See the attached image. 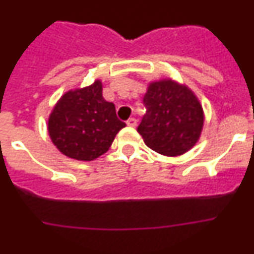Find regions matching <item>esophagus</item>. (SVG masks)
<instances>
[{
	"instance_id": "esophagus-1",
	"label": "esophagus",
	"mask_w": 254,
	"mask_h": 254,
	"mask_svg": "<svg viewBox=\"0 0 254 254\" xmlns=\"http://www.w3.org/2000/svg\"><path fill=\"white\" fill-rule=\"evenodd\" d=\"M126 123H127V126H129V127H134V126L137 125V120H136V118H129Z\"/></svg>"
}]
</instances>
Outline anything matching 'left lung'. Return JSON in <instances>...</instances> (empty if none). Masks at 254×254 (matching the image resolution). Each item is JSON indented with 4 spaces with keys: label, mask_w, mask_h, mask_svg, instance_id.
<instances>
[{
    "label": "left lung",
    "mask_w": 254,
    "mask_h": 254,
    "mask_svg": "<svg viewBox=\"0 0 254 254\" xmlns=\"http://www.w3.org/2000/svg\"><path fill=\"white\" fill-rule=\"evenodd\" d=\"M143 105L146 114L137 132L150 149L178 156L194 146L202 131L203 111L187 86L172 80L151 82L143 96Z\"/></svg>",
    "instance_id": "obj_1"
}]
</instances>
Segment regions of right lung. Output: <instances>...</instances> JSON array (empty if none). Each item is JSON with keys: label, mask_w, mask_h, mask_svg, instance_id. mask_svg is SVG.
Segmentation results:
<instances>
[{"label": "right lung", "mask_w": 254, "mask_h": 254, "mask_svg": "<svg viewBox=\"0 0 254 254\" xmlns=\"http://www.w3.org/2000/svg\"><path fill=\"white\" fill-rule=\"evenodd\" d=\"M102 82L69 90L53 108L48 120L52 142L76 160L90 161L107 152L116 134L126 126L116 107L102 95Z\"/></svg>", "instance_id": "obj_1"}]
</instances>
